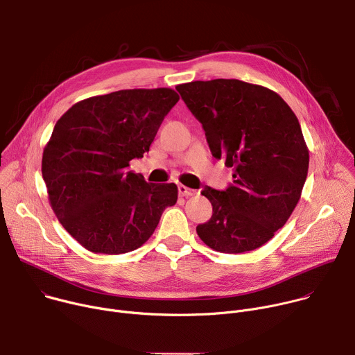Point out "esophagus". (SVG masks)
<instances>
[{"mask_svg": "<svg viewBox=\"0 0 355 355\" xmlns=\"http://www.w3.org/2000/svg\"><path fill=\"white\" fill-rule=\"evenodd\" d=\"M178 192H180L181 196H192V195H196V193H198V191L191 189V188H188V187H185V185H180V187H178Z\"/></svg>", "mask_w": 355, "mask_h": 355, "instance_id": "1", "label": "esophagus"}]
</instances>
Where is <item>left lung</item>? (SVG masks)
<instances>
[{
	"label": "left lung",
	"instance_id": "8db88e82",
	"mask_svg": "<svg viewBox=\"0 0 355 355\" xmlns=\"http://www.w3.org/2000/svg\"><path fill=\"white\" fill-rule=\"evenodd\" d=\"M175 88L202 123L212 156L234 168L226 191L200 192L214 214L196 226L199 239L229 254L261 247L286 223L306 181L309 150L296 115L275 91L234 78Z\"/></svg>",
	"mask_w": 355,
	"mask_h": 355
}]
</instances>
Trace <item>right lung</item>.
Masks as SVG:
<instances>
[{"label": "right lung", "instance_id": "obj_1", "mask_svg": "<svg viewBox=\"0 0 355 355\" xmlns=\"http://www.w3.org/2000/svg\"><path fill=\"white\" fill-rule=\"evenodd\" d=\"M178 99L171 88L121 89L80 101L55 125L42 157L49 204L88 251L139 248L175 205V184L146 182L128 167L148 151Z\"/></svg>", "mask_w": 355, "mask_h": 355}]
</instances>
